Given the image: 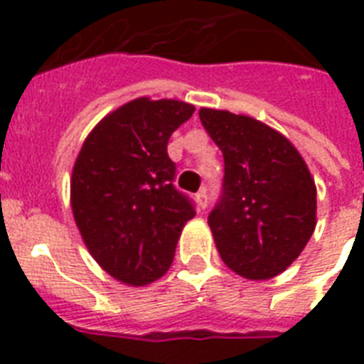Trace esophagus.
<instances>
[{
	"label": "esophagus",
	"mask_w": 364,
	"mask_h": 364,
	"mask_svg": "<svg viewBox=\"0 0 364 364\" xmlns=\"http://www.w3.org/2000/svg\"><path fill=\"white\" fill-rule=\"evenodd\" d=\"M196 202H198V205L202 208V210H205V208H208V202H210V198H208V191H205V188H202V191H198V193H196Z\"/></svg>",
	"instance_id": "1"
}]
</instances>
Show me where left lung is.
I'll return each mask as SVG.
<instances>
[{
    "label": "left lung",
    "instance_id": "left-lung-1",
    "mask_svg": "<svg viewBox=\"0 0 364 364\" xmlns=\"http://www.w3.org/2000/svg\"><path fill=\"white\" fill-rule=\"evenodd\" d=\"M225 160L223 191L208 217L223 262L270 279L302 253L316 228V183L287 137L251 117L200 109Z\"/></svg>",
    "mask_w": 364,
    "mask_h": 364
}]
</instances>
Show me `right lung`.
Wrapping results in <instances>:
<instances>
[{
  "label": "right lung",
  "mask_w": 364,
  "mask_h": 364,
  "mask_svg": "<svg viewBox=\"0 0 364 364\" xmlns=\"http://www.w3.org/2000/svg\"><path fill=\"white\" fill-rule=\"evenodd\" d=\"M194 107L134 100L100 122L73 166L71 210L88 251L126 285H147L173 262L194 202L177 191L168 139Z\"/></svg>",
  "instance_id": "right-lung-1"
}]
</instances>
